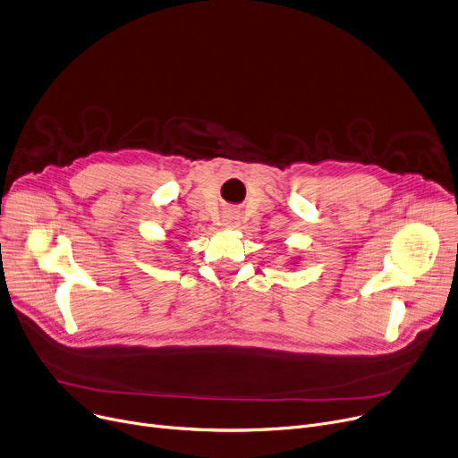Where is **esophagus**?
I'll return each instance as SVG.
<instances>
[{
  "label": "esophagus",
  "instance_id": "obj_1",
  "mask_svg": "<svg viewBox=\"0 0 458 458\" xmlns=\"http://www.w3.org/2000/svg\"><path fill=\"white\" fill-rule=\"evenodd\" d=\"M223 221H225L223 225H225L226 228H235V226H237V216H235V215H226Z\"/></svg>",
  "mask_w": 458,
  "mask_h": 458
}]
</instances>
